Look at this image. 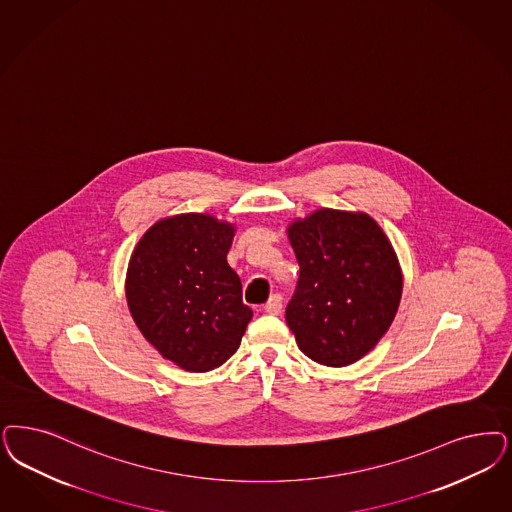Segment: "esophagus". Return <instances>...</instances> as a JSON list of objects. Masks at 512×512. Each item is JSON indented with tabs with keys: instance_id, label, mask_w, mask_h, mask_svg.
<instances>
[{
	"instance_id": "esophagus-1",
	"label": "esophagus",
	"mask_w": 512,
	"mask_h": 512,
	"mask_svg": "<svg viewBox=\"0 0 512 512\" xmlns=\"http://www.w3.org/2000/svg\"><path fill=\"white\" fill-rule=\"evenodd\" d=\"M283 308V299L282 295H272L270 299H268V302L265 304V312L266 314H274V316H278L280 312H282Z\"/></svg>"
}]
</instances>
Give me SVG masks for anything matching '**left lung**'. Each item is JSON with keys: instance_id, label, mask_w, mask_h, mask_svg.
<instances>
[{"instance_id": "8db88e82", "label": "left lung", "mask_w": 512, "mask_h": 512, "mask_svg": "<svg viewBox=\"0 0 512 512\" xmlns=\"http://www.w3.org/2000/svg\"><path fill=\"white\" fill-rule=\"evenodd\" d=\"M299 261L285 321L300 352L346 367L371 352L397 314L403 274L388 236L367 213L323 208L287 229Z\"/></svg>"}]
</instances>
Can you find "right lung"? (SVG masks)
I'll return each mask as SVG.
<instances>
[{
    "label": "right lung",
    "instance_id": "right-lung-1",
    "mask_svg": "<svg viewBox=\"0 0 512 512\" xmlns=\"http://www.w3.org/2000/svg\"><path fill=\"white\" fill-rule=\"evenodd\" d=\"M234 227L206 213L157 221L126 272V300L141 335L189 372L221 367L238 350L251 308L227 263Z\"/></svg>",
    "mask_w": 512,
    "mask_h": 512
}]
</instances>
